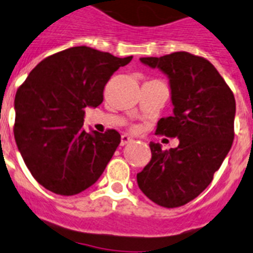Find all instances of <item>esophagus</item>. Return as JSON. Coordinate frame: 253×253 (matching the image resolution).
<instances>
[{
  "mask_svg": "<svg viewBox=\"0 0 253 253\" xmlns=\"http://www.w3.org/2000/svg\"><path fill=\"white\" fill-rule=\"evenodd\" d=\"M131 141H133V138H131V137H129L128 134H124V135H122V146L128 145V143H130Z\"/></svg>",
  "mask_w": 253,
  "mask_h": 253,
  "instance_id": "34e87169",
  "label": "esophagus"
}]
</instances>
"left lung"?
Segmentation results:
<instances>
[{
  "label": "left lung",
  "instance_id": "8db88e82",
  "mask_svg": "<svg viewBox=\"0 0 253 253\" xmlns=\"http://www.w3.org/2000/svg\"><path fill=\"white\" fill-rule=\"evenodd\" d=\"M169 77L173 115L160 119L156 134L178 138L176 149L150 142L151 160L137 174L141 191L158 206H185L208 187L234 139V94L203 56L187 51L141 58Z\"/></svg>",
  "mask_w": 253,
  "mask_h": 253
}]
</instances>
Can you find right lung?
Returning a JSON list of instances; mask_svg holds the SVG:
<instances>
[{
    "mask_svg": "<svg viewBox=\"0 0 253 253\" xmlns=\"http://www.w3.org/2000/svg\"><path fill=\"white\" fill-rule=\"evenodd\" d=\"M131 58L70 47L41 60L18 87L14 137L41 186L70 197L101 177L122 137L115 129L86 133L85 108L103 102L107 81Z\"/></svg>",
    "mask_w": 253,
    "mask_h": 253,
    "instance_id": "add662e5",
    "label": "right lung"
}]
</instances>
